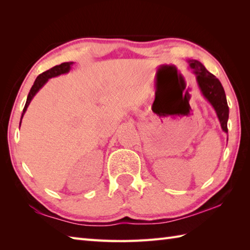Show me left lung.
Wrapping results in <instances>:
<instances>
[{
	"instance_id": "1",
	"label": "left lung",
	"mask_w": 250,
	"mask_h": 250,
	"mask_svg": "<svg viewBox=\"0 0 250 250\" xmlns=\"http://www.w3.org/2000/svg\"><path fill=\"white\" fill-rule=\"evenodd\" d=\"M189 68L196 75L198 86L200 88L203 97L212 104L216 111L217 118L221 126V129L228 132V119H229V107L227 103L226 93L220 81L208 71L204 65L197 60H187Z\"/></svg>"
}]
</instances>
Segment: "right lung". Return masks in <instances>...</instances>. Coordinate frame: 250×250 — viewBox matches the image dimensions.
Wrapping results in <instances>:
<instances>
[{
    "label": "right lung",
    "mask_w": 250,
    "mask_h": 250,
    "mask_svg": "<svg viewBox=\"0 0 250 250\" xmlns=\"http://www.w3.org/2000/svg\"><path fill=\"white\" fill-rule=\"evenodd\" d=\"M73 65H74V62L62 63L61 65L54 66V67L50 68L49 70L45 71V73H42V74H41L40 76L37 77L35 82H34V84H33V86L31 87L29 95H27L25 106L23 108V112H22V115H21V120H22V118H23L25 111H26L27 107H29V104H30L32 99H33V97H34L36 94H37V92L40 91L41 88L46 84V83L48 82V80L50 78H53V77H58L60 75H64V74L69 73V70L71 69V66H73ZM21 120H20V125H21Z\"/></svg>",
    "instance_id": "add662e5"
}]
</instances>
